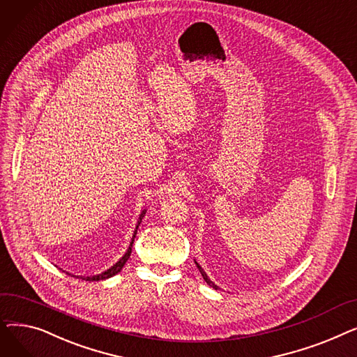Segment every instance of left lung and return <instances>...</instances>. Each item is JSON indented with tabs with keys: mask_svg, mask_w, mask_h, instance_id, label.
Returning a JSON list of instances; mask_svg holds the SVG:
<instances>
[{
	"mask_svg": "<svg viewBox=\"0 0 357 357\" xmlns=\"http://www.w3.org/2000/svg\"><path fill=\"white\" fill-rule=\"evenodd\" d=\"M197 266H198V269H199V272H201V275H202V278H204V280H205V282H207V284H208L210 287H213L214 289H218V287H217L215 284H213V282H211V280L208 279V276H207V275H205V272L202 271V268H201V266H199L198 264H197Z\"/></svg>",
	"mask_w": 357,
	"mask_h": 357,
	"instance_id": "left-lung-1",
	"label": "left lung"
}]
</instances>
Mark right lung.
I'll return each instance as SVG.
<instances>
[{"label":"right lung","instance_id":"right-lung-1","mask_svg":"<svg viewBox=\"0 0 357 357\" xmlns=\"http://www.w3.org/2000/svg\"><path fill=\"white\" fill-rule=\"evenodd\" d=\"M144 214H146V211H143L142 214H140V217H139V224H137V227L140 226V222H142V218L144 217ZM137 227H136V231H135V234H133V238H131V243H130V248H128V250H127V253L117 261V264L114 265V266H111L108 271H105V272H102V273H100V275H96V276H82L81 279H85V280H102V279H107V278H111V276H114L116 273H119L121 269H123V266L126 265V261L128 260V257H130V255H131V248H133V241H135V237H136V233H137Z\"/></svg>","mask_w":357,"mask_h":357}]
</instances>
